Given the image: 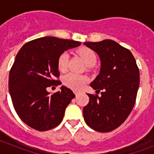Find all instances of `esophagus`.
Masks as SVG:
<instances>
[{
	"instance_id": "1",
	"label": "esophagus",
	"mask_w": 154,
	"mask_h": 154,
	"mask_svg": "<svg viewBox=\"0 0 154 154\" xmlns=\"http://www.w3.org/2000/svg\"><path fill=\"white\" fill-rule=\"evenodd\" d=\"M75 96H77L79 95V92H77V91H75Z\"/></svg>"
}]
</instances>
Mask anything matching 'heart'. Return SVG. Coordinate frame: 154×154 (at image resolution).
I'll return each instance as SVG.
<instances>
[{"instance_id":"heart-1","label":"heart","mask_w":154,"mask_h":154,"mask_svg":"<svg viewBox=\"0 0 154 154\" xmlns=\"http://www.w3.org/2000/svg\"><path fill=\"white\" fill-rule=\"evenodd\" d=\"M78 53L82 58L87 66H92L96 62V55L91 49L87 48H82L78 51ZM69 55L68 52H63L58 57V68L62 72L65 71L67 68ZM88 82V78L85 75L69 72L63 77V83L66 86L73 89H81Z\"/></svg>"}]
</instances>
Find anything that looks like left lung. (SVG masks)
<instances>
[{
	"label": "left lung",
	"mask_w": 154,
	"mask_h": 154,
	"mask_svg": "<svg viewBox=\"0 0 154 154\" xmlns=\"http://www.w3.org/2000/svg\"><path fill=\"white\" fill-rule=\"evenodd\" d=\"M83 44L97 53L101 62L99 75L90 86L103 90L101 96L88 94L89 102L83 108L84 119L94 130L110 132L126 120L135 105L139 69L131 51L114 41Z\"/></svg>",
	"instance_id": "8db88e82"
}]
</instances>
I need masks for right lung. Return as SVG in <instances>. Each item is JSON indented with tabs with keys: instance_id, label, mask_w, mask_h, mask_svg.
I'll list each match as a JSON object with an SVG mask.
<instances>
[{
	"instance_id": "add662e5",
	"label": "right lung",
	"mask_w": 154,
	"mask_h": 154,
	"mask_svg": "<svg viewBox=\"0 0 154 154\" xmlns=\"http://www.w3.org/2000/svg\"><path fill=\"white\" fill-rule=\"evenodd\" d=\"M81 45L79 42L43 37L28 42L17 54L9 74V92L14 108L24 123L38 131L56 127L65 109L75 97L70 89L49 95L48 87L62 84L58 59L65 51Z\"/></svg>"
}]
</instances>
